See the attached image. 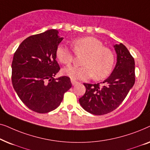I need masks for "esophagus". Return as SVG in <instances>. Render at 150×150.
<instances>
[{
  "label": "esophagus",
  "mask_w": 150,
  "mask_h": 150,
  "mask_svg": "<svg viewBox=\"0 0 150 150\" xmlns=\"http://www.w3.org/2000/svg\"><path fill=\"white\" fill-rule=\"evenodd\" d=\"M71 84H72V85H76L77 83H79V82L74 79H71Z\"/></svg>",
  "instance_id": "1"
}]
</instances>
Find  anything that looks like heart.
Returning <instances> with one entry per match:
<instances>
[{
  "instance_id": "obj_1",
  "label": "heart",
  "mask_w": 150,
  "mask_h": 150,
  "mask_svg": "<svg viewBox=\"0 0 150 150\" xmlns=\"http://www.w3.org/2000/svg\"><path fill=\"white\" fill-rule=\"evenodd\" d=\"M76 54H85L81 67L69 66L63 69V74L72 79L87 80L93 76L96 81L106 79L110 75L115 63L114 53L94 37H83L71 43ZM55 55L59 62L69 65L74 59L73 52L64 44L57 47Z\"/></svg>"
}]
</instances>
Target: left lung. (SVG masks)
<instances>
[{
	"label": "left lung",
	"instance_id": "8db88e82",
	"mask_svg": "<svg viewBox=\"0 0 150 150\" xmlns=\"http://www.w3.org/2000/svg\"><path fill=\"white\" fill-rule=\"evenodd\" d=\"M117 63L104 85L84 83L85 93L79 99L80 104L86 111L102 115L115 110L128 95L135 82L134 60L122 43L114 46Z\"/></svg>",
	"mask_w": 150,
	"mask_h": 150
}]
</instances>
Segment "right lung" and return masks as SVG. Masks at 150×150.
Masks as SVG:
<instances>
[{"mask_svg":"<svg viewBox=\"0 0 150 150\" xmlns=\"http://www.w3.org/2000/svg\"><path fill=\"white\" fill-rule=\"evenodd\" d=\"M58 30H48L25 39L14 53L12 85L22 102L30 110L46 113L60 105L71 87L68 76L54 79L60 70L57 47L63 40Z\"/></svg>","mask_w":150,"mask_h":150,"instance_id":"1","label":"right lung"}]
</instances>
